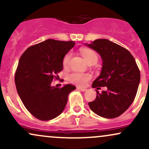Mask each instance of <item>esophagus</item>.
<instances>
[{"label": "esophagus", "mask_w": 149, "mask_h": 149, "mask_svg": "<svg viewBox=\"0 0 149 149\" xmlns=\"http://www.w3.org/2000/svg\"><path fill=\"white\" fill-rule=\"evenodd\" d=\"M77 89L80 90V91H82V92H85V91H86V90H87V89L83 88H80V87H77Z\"/></svg>", "instance_id": "1"}]
</instances>
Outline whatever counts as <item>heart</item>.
<instances>
[{
  "label": "heart",
  "mask_w": 149,
  "mask_h": 149,
  "mask_svg": "<svg viewBox=\"0 0 149 149\" xmlns=\"http://www.w3.org/2000/svg\"><path fill=\"white\" fill-rule=\"evenodd\" d=\"M81 54L83 55L85 60L89 63H95L98 59V56L95 51L90 49H82L80 50ZM71 59V53H67L63 59V66H66L69 64ZM91 78V75L90 73H83L79 72L71 73L69 76V80L71 83L80 86H83L87 83V82Z\"/></svg>",
  "instance_id": "heart-1"
}]
</instances>
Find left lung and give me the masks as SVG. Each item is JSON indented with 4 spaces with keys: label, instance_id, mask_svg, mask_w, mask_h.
Wrapping results in <instances>:
<instances>
[{
    "label": "left lung",
    "instance_id": "left-lung-1",
    "mask_svg": "<svg viewBox=\"0 0 149 149\" xmlns=\"http://www.w3.org/2000/svg\"><path fill=\"white\" fill-rule=\"evenodd\" d=\"M83 45L95 50L102 59L100 75L92 88L107 87L95 101L88 103L90 109L105 118L118 117L132 104L140 82V72L131 53L108 39H97Z\"/></svg>",
    "mask_w": 149,
    "mask_h": 149
}]
</instances>
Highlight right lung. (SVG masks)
I'll use <instances>...</instances> for the list:
<instances>
[{
    "label": "right lung",
    "instance_id": "right-lung-1",
    "mask_svg": "<svg viewBox=\"0 0 149 149\" xmlns=\"http://www.w3.org/2000/svg\"><path fill=\"white\" fill-rule=\"evenodd\" d=\"M74 41L47 39L31 46L20 57L15 73L17 93L27 110L36 118L47 121L59 116L67 104L74 85L61 88L51 85L63 69V59Z\"/></svg>",
    "mask_w": 149,
    "mask_h": 149
}]
</instances>
